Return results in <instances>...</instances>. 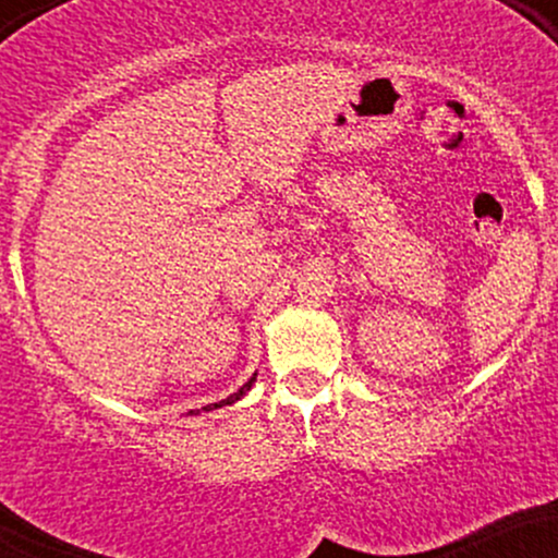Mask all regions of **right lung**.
Instances as JSON below:
<instances>
[{
  "label": "right lung",
  "mask_w": 558,
  "mask_h": 558,
  "mask_svg": "<svg viewBox=\"0 0 558 558\" xmlns=\"http://www.w3.org/2000/svg\"><path fill=\"white\" fill-rule=\"evenodd\" d=\"M252 383H254V377H252V380H248V383H246V386H243V388L239 390V393L228 396V399H222L220 403H209V407H204V412H213V409H217V407H226V403H233V401H239V399H241V396H243V393H246V390H248V388H252ZM189 414H198V409H194V412H189Z\"/></svg>",
  "instance_id": "1"
}]
</instances>
